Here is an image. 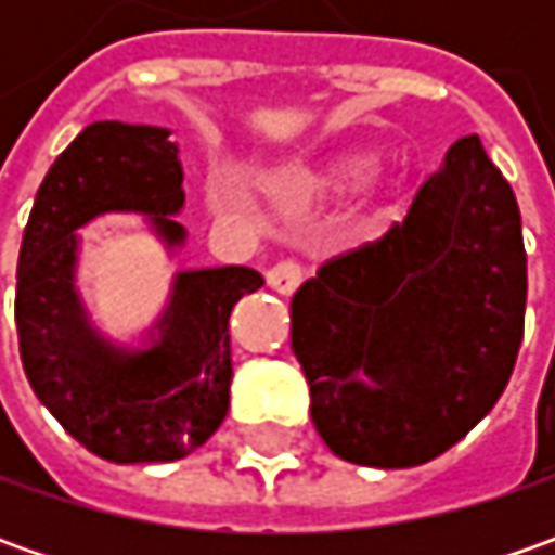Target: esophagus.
<instances>
[{"instance_id": "obj_1", "label": "esophagus", "mask_w": 555, "mask_h": 555, "mask_svg": "<svg viewBox=\"0 0 555 555\" xmlns=\"http://www.w3.org/2000/svg\"><path fill=\"white\" fill-rule=\"evenodd\" d=\"M266 281H268V287L274 289V293L289 296V293H296L299 284H302V266H299V262H293V259H284V262H278V266L268 268Z\"/></svg>"}]
</instances>
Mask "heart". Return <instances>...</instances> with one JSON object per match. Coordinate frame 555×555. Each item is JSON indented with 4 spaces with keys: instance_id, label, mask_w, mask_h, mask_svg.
<instances>
[{
    "instance_id": "heart-1",
    "label": "heart",
    "mask_w": 555,
    "mask_h": 555,
    "mask_svg": "<svg viewBox=\"0 0 555 555\" xmlns=\"http://www.w3.org/2000/svg\"><path fill=\"white\" fill-rule=\"evenodd\" d=\"M376 169V157L367 151H349V154H333L327 160L302 166L281 184L284 194L293 201H318V197H339L371 179ZM216 212H231L234 197L228 194H212Z\"/></svg>"
}]
</instances>
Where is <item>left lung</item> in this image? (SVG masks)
<instances>
[{"label":"left lung","mask_w":555,"mask_h":555,"mask_svg":"<svg viewBox=\"0 0 555 555\" xmlns=\"http://www.w3.org/2000/svg\"><path fill=\"white\" fill-rule=\"evenodd\" d=\"M528 266L516 194L479 135L451 144L404 222L296 289L289 339L336 457L404 469L488 414L522 346Z\"/></svg>","instance_id":"8db88e82"}]
</instances>
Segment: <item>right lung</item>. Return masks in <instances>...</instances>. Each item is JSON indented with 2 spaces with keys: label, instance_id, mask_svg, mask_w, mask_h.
Masks as SVG:
<instances>
[{
  "label": "right lung",
  "instance_id": "obj_1",
  "mask_svg": "<svg viewBox=\"0 0 555 555\" xmlns=\"http://www.w3.org/2000/svg\"><path fill=\"white\" fill-rule=\"evenodd\" d=\"M182 163L169 129L86 126L36 191L17 256L21 361L49 414L111 463L188 457L222 426L231 389L228 318L262 287L246 266L176 274L151 349H119L89 324L76 293V228L101 212H141L166 246L184 244Z\"/></svg>",
  "mask_w": 555,
  "mask_h": 555
}]
</instances>
